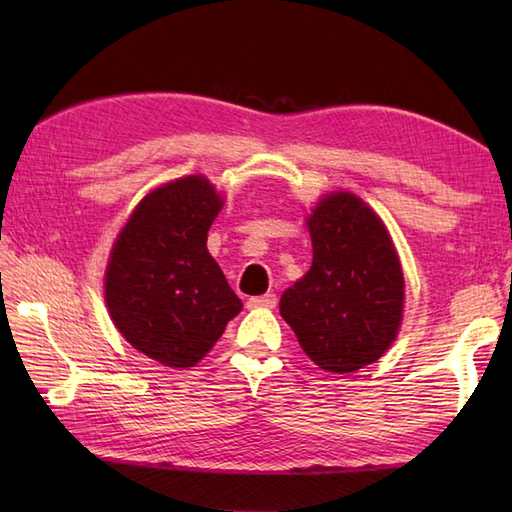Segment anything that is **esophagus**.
Wrapping results in <instances>:
<instances>
[{
	"mask_svg": "<svg viewBox=\"0 0 512 512\" xmlns=\"http://www.w3.org/2000/svg\"><path fill=\"white\" fill-rule=\"evenodd\" d=\"M277 306V297L275 295H262V297H250L248 299V308H275Z\"/></svg>",
	"mask_w": 512,
	"mask_h": 512,
	"instance_id": "1",
	"label": "esophagus"
}]
</instances>
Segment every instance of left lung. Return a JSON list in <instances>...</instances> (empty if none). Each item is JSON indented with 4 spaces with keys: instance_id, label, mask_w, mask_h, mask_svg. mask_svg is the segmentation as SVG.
Listing matches in <instances>:
<instances>
[{
    "instance_id": "1",
    "label": "left lung",
    "mask_w": 512,
    "mask_h": 512,
    "mask_svg": "<svg viewBox=\"0 0 512 512\" xmlns=\"http://www.w3.org/2000/svg\"><path fill=\"white\" fill-rule=\"evenodd\" d=\"M308 226L312 266L281 295L279 312L314 363L350 374L394 343L405 279L385 224L356 195H325Z\"/></svg>"
}]
</instances>
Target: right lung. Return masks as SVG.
<instances>
[{"mask_svg":"<svg viewBox=\"0 0 512 512\" xmlns=\"http://www.w3.org/2000/svg\"><path fill=\"white\" fill-rule=\"evenodd\" d=\"M222 209L202 176L173 180L136 206L105 273L112 321L138 352L193 367L220 339L242 301L206 250Z\"/></svg>","mask_w":512,"mask_h":512,"instance_id":"obj_1","label":"right lung"}]
</instances>
